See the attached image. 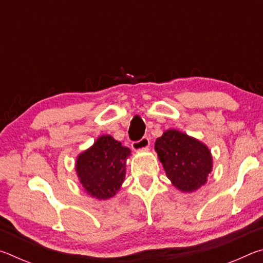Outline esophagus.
I'll return each instance as SVG.
<instances>
[{
  "instance_id": "obj_1",
  "label": "esophagus",
  "mask_w": 263,
  "mask_h": 263,
  "mask_svg": "<svg viewBox=\"0 0 263 263\" xmlns=\"http://www.w3.org/2000/svg\"><path fill=\"white\" fill-rule=\"evenodd\" d=\"M148 146H149L148 137H142L140 140H137V141L132 142V148L135 151H140V149L147 148Z\"/></svg>"
}]
</instances>
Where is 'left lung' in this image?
Returning <instances> with one entry per match:
<instances>
[{
  "label": "left lung",
  "instance_id": "8db88e82",
  "mask_svg": "<svg viewBox=\"0 0 263 263\" xmlns=\"http://www.w3.org/2000/svg\"><path fill=\"white\" fill-rule=\"evenodd\" d=\"M155 151L168 179L182 191H194L206 182L212 168L210 151L185 133L168 130L155 141Z\"/></svg>",
  "mask_w": 263,
  "mask_h": 263
}]
</instances>
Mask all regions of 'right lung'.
<instances>
[{
  "mask_svg": "<svg viewBox=\"0 0 263 263\" xmlns=\"http://www.w3.org/2000/svg\"><path fill=\"white\" fill-rule=\"evenodd\" d=\"M130 149L110 136H102L92 147L79 155L77 172L84 189L97 199L116 195L125 177Z\"/></svg>",
  "mask_w": 263,
  "mask_h": 263,
  "instance_id": "obj_1",
  "label": "right lung"
}]
</instances>
